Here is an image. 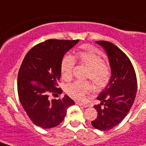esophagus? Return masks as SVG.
Returning <instances> with one entry per match:
<instances>
[{
    "mask_svg": "<svg viewBox=\"0 0 146 146\" xmlns=\"http://www.w3.org/2000/svg\"><path fill=\"white\" fill-rule=\"evenodd\" d=\"M76 104L80 105V106H82L84 107V108H87L88 107V104H86V103H82V102H76Z\"/></svg>",
    "mask_w": 146,
    "mask_h": 146,
    "instance_id": "34e87169",
    "label": "esophagus"
}]
</instances>
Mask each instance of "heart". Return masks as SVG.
Wrapping results in <instances>:
<instances>
[{
  "instance_id": "obj_1",
  "label": "heart",
  "mask_w": 146,
  "mask_h": 146,
  "mask_svg": "<svg viewBox=\"0 0 146 146\" xmlns=\"http://www.w3.org/2000/svg\"><path fill=\"white\" fill-rule=\"evenodd\" d=\"M74 58L80 64L88 68L86 77L90 78L97 89L106 87L111 77V69L104 62L102 56L92 47L80 50L76 53ZM69 54L63 57L60 62V74L63 79L69 80L73 75L75 60ZM92 85L88 81H75L66 87V92L69 96L75 99H82L86 94L91 91Z\"/></svg>"
}]
</instances>
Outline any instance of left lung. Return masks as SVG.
<instances>
[{"label": "left lung", "instance_id": "1", "mask_svg": "<svg viewBox=\"0 0 146 146\" xmlns=\"http://www.w3.org/2000/svg\"><path fill=\"white\" fill-rule=\"evenodd\" d=\"M107 52L111 67L108 86L97 97L102 102L94 105L97 117L91 121L99 130L110 129L123 121L131 109L137 94V77L131 60L116 45L97 41Z\"/></svg>", "mask_w": 146, "mask_h": 146}]
</instances>
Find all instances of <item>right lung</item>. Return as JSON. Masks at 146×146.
Instances as JSON below:
<instances>
[{
	"mask_svg": "<svg viewBox=\"0 0 146 146\" xmlns=\"http://www.w3.org/2000/svg\"><path fill=\"white\" fill-rule=\"evenodd\" d=\"M79 40L48 39L35 45L28 52L17 77V92L28 116L36 126L50 129L61 123L66 110L74 102L65 95L50 100L52 94H60L58 88L60 62L68 50Z\"/></svg>",
	"mask_w": 146,
	"mask_h": 146,
	"instance_id": "right-lung-1",
	"label": "right lung"
}]
</instances>
